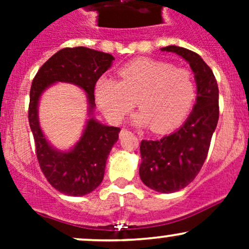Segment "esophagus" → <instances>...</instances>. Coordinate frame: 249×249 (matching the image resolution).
<instances>
[{
    "label": "esophagus",
    "instance_id": "1",
    "mask_svg": "<svg viewBox=\"0 0 249 249\" xmlns=\"http://www.w3.org/2000/svg\"><path fill=\"white\" fill-rule=\"evenodd\" d=\"M127 132H129V131H127V130L123 129V130H122V131H120V137H123V136H124V135H126V134H127Z\"/></svg>",
    "mask_w": 249,
    "mask_h": 249
}]
</instances>
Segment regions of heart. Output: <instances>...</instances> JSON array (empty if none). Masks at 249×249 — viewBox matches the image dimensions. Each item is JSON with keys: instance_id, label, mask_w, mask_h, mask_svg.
<instances>
[{"instance_id": "heart-1", "label": "heart", "mask_w": 249, "mask_h": 249, "mask_svg": "<svg viewBox=\"0 0 249 249\" xmlns=\"http://www.w3.org/2000/svg\"><path fill=\"white\" fill-rule=\"evenodd\" d=\"M95 96L105 115L115 124L129 114L137 100L141 109L132 123L165 132L179 126L188 117L196 99V85L188 70L139 59L120 70V80L100 78Z\"/></svg>"}]
</instances>
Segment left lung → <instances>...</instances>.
Segmentation results:
<instances>
[{
    "label": "left lung",
    "instance_id": "left-lung-1",
    "mask_svg": "<svg viewBox=\"0 0 249 249\" xmlns=\"http://www.w3.org/2000/svg\"><path fill=\"white\" fill-rule=\"evenodd\" d=\"M160 50L184 59L196 83V102L184 124L162 139L141 142V179L150 189L170 194L187 187L201 170L219 118V91L212 70L199 54L178 46Z\"/></svg>",
    "mask_w": 249,
    "mask_h": 249
}]
</instances>
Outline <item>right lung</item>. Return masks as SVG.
<instances>
[{
	"label": "right lung",
	"mask_w": 249,
	"mask_h": 249,
	"mask_svg": "<svg viewBox=\"0 0 249 249\" xmlns=\"http://www.w3.org/2000/svg\"><path fill=\"white\" fill-rule=\"evenodd\" d=\"M113 60V55L90 48H65L48 60L32 82L29 123L37 159L48 182L69 196H83L101 184L107 158L119 137V127L102 124L94 117L95 84L112 66ZM56 82L77 85L87 96L88 119L85 129L74 147L65 151L55 148L46 140L39 124L41 95Z\"/></svg>",
	"instance_id": "right-lung-1"
}]
</instances>
